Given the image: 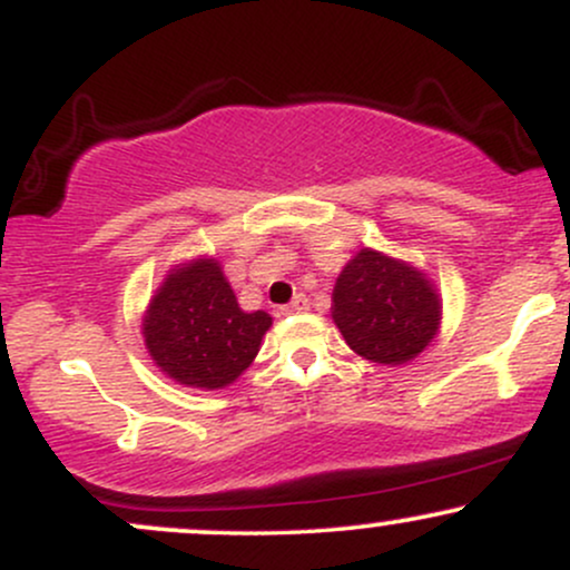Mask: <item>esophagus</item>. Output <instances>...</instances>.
I'll return each mask as SVG.
<instances>
[{
	"label": "esophagus",
	"mask_w": 570,
	"mask_h": 570,
	"mask_svg": "<svg viewBox=\"0 0 570 570\" xmlns=\"http://www.w3.org/2000/svg\"><path fill=\"white\" fill-rule=\"evenodd\" d=\"M307 305H311V303H307L305 294H297V297H294L289 305L281 307V313H284V316H289V313H305Z\"/></svg>",
	"instance_id": "34e87169"
}]
</instances>
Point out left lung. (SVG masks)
I'll use <instances>...</instances> for the list:
<instances>
[{
  "instance_id": "obj_1",
  "label": "left lung",
  "mask_w": 570,
  "mask_h": 570,
  "mask_svg": "<svg viewBox=\"0 0 570 570\" xmlns=\"http://www.w3.org/2000/svg\"><path fill=\"white\" fill-rule=\"evenodd\" d=\"M440 297L410 265L362 248L340 273L332 318L358 356L404 364L434 340Z\"/></svg>"
}]
</instances>
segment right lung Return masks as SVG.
I'll return each instance as SVG.
<instances>
[{"instance_id":"obj_1","label":"right lung","mask_w":570,"mask_h":570,"mask_svg":"<svg viewBox=\"0 0 570 570\" xmlns=\"http://www.w3.org/2000/svg\"><path fill=\"white\" fill-rule=\"evenodd\" d=\"M265 311H240L214 259L179 267L166 278L144 316V343L176 383L222 389L257 356L271 330Z\"/></svg>"}]
</instances>
